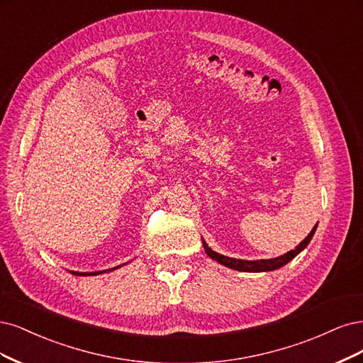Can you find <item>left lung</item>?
I'll use <instances>...</instances> for the list:
<instances>
[{
  "label": "left lung",
  "mask_w": 363,
  "mask_h": 363,
  "mask_svg": "<svg viewBox=\"0 0 363 363\" xmlns=\"http://www.w3.org/2000/svg\"><path fill=\"white\" fill-rule=\"evenodd\" d=\"M315 229H317V225H315V228L311 230L309 235L303 240L297 247L294 250H289L288 253L279 256V258H273V259H261V261H244V259H235V258H228V256L225 255H220L214 250H211L206 245V242L203 241V247H205V252L206 255L209 256V258H213L214 261L223 264L229 268H232V270H238V272H253V273H259V272H273L276 270V268H280L282 265L288 264L291 259H294L296 256L306 247V245L309 244V241L312 240L313 233H315Z\"/></svg>",
  "instance_id": "8db88e82"
}]
</instances>
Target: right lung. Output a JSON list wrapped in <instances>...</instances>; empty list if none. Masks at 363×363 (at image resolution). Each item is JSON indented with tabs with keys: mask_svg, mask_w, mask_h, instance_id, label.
<instances>
[{
	"mask_svg": "<svg viewBox=\"0 0 363 363\" xmlns=\"http://www.w3.org/2000/svg\"><path fill=\"white\" fill-rule=\"evenodd\" d=\"M116 268H118V267H116ZM99 273H101V272H99ZM99 273H90V274L93 276V274H99ZM74 274H84V276H86L87 273H74Z\"/></svg>",
	"mask_w": 363,
	"mask_h": 363,
	"instance_id": "obj_1",
	"label": "right lung"
}]
</instances>
